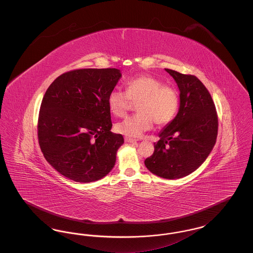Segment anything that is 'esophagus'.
<instances>
[{
	"label": "esophagus",
	"instance_id": "1",
	"mask_svg": "<svg viewBox=\"0 0 253 253\" xmlns=\"http://www.w3.org/2000/svg\"><path fill=\"white\" fill-rule=\"evenodd\" d=\"M124 139H125V141H126V142H128V143H133V142H136V140H135V139H133L132 137H128V136H125V137H124Z\"/></svg>",
	"mask_w": 253,
	"mask_h": 253
}]
</instances>
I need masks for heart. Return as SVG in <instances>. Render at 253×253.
Listing matches in <instances>:
<instances>
[{
	"label": "heart",
	"mask_w": 253,
	"mask_h": 253,
	"mask_svg": "<svg viewBox=\"0 0 253 253\" xmlns=\"http://www.w3.org/2000/svg\"><path fill=\"white\" fill-rule=\"evenodd\" d=\"M136 103V115L116 124V131L128 137H138L154 124L163 126L173 120L178 109L177 91L149 75H141L126 82V92L112 90L107 97L108 107L116 117H123Z\"/></svg>",
	"instance_id": "1"
}]
</instances>
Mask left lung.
Segmentation results:
<instances>
[{
  "mask_svg": "<svg viewBox=\"0 0 253 253\" xmlns=\"http://www.w3.org/2000/svg\"><path fill=\"white\" fill-rule=\"evenodd\" d=\"M165 70L178 86L179 109L158 133L155 152L144 163L157 176L177 179L193 172L209 157L216 142L218 119L211 96L195 76Z\"/></svg>",
  "mask_w": 253,
  "mask_h": 253,
  "instance_id": "obj_1",
  "label": "left lung"
}]
</instances>
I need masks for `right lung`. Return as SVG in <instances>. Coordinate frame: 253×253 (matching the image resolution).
I'll return each instance as SVG.
<instances>
[{"mask_svg": "<svg viewBox=\"0 0 253 253\" xmlns=\"http://www.w3.org/2000/svg\"><path fill=\"white\" fill-rule=\"evenodd\" d=\"M121 70L79 69L58 77L39 114L38 137L49 164L76 182H94L114 168L123 136L111 132L109 93Z\"/></svg>", "mask_w": 253, "mask_h": 253, "instance_id": "right-lung-1", "label": "right lung"}]
</instances>
